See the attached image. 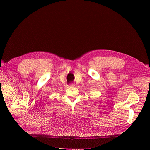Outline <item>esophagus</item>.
<instances>
[{
    "mask_svg": "<svg viewBox=\"0 0 150 150\" xmlns=\"http://www.w3.org/2000/svg\"><path fill=\"white\" fill-rule=\"evenodd\" d=\"M69 86H71V87H74V86H75V84H73V83H72V84H69Z\"/></svg>",
    "mask_w": 150,
    "mask_h": 150,
    "instance_id": "obj_1",
    "label": "esophagus"
}]
</instances>
